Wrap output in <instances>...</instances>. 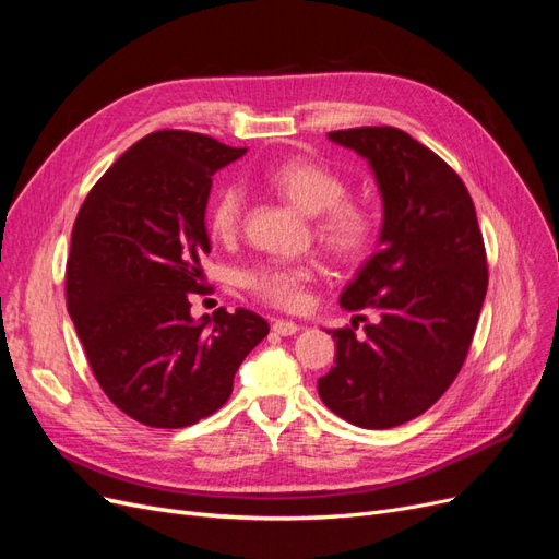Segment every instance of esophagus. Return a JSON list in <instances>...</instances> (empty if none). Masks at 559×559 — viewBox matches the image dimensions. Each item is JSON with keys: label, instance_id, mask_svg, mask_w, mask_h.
Segmentation results:
<instances>
[{"label": "esophagus", "instance_id": "obj_1", "mask_svg": "<svg viewBox=\"0 0 559 559\" xmlns=\"http://www.w3.org/2000/svg\"><path fill=\"white\" fill-rule=\"evenodd\" d=\"M273 331L277 335H296L300 331V324H296V321H284V319H275L273 321Z\"/></svg>", "mask_w": 559, "mask_h": 559}]
</instances>
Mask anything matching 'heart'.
I'll return each mask as SVG.
<instances>
[{
  "instance_id": "b5f03b06",
  "label": "heart",
  "mask_w": 559,
  "mask_h": 559,
  "mask_svg": "<svg viewBox=\"0 0 559 559\" xmlns=\"http://www.w3.org/2000/svg\"><path fill=\"white\" fill-rule=\"evenodd\" d=\"M267 183L296 205L314 214L319 245L335 259H357L376 235V212L366 200L347 195L343 175L314 158H286L265 173ZM247 195L240 183H226L210 202L207 224L218 240H233L242 228ZM314 277L310 265H259L245 275V286L259 300L282 310H298L308 300V284Z\"/></svg>"
}]
</instances>
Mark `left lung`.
<instances>
[{"label": "left lung", "mask_w": 559, "mask_h": 559, "mask_svg": "<svg viewBox=\"0 0 559 559\" xmlns=\"http://www.w3.org/2000/svg\"><path fill=\"white\" fill-rule=\"evenodd\" d=\"M329 140L373 167L384 218L380 249L341 296L378 319L329 331L335 366L317 392L337 417L392 429L429 411L460 373L487 294V257L464 181L399 128H352Z\"/></svg>", "instance_id": "8db88e82"}]
</instances>
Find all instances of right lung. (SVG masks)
Instances as JSON below:
<instances>
[{
	"label": "right lung",
	"instance_id": "right-lung-1",
	"mask_svg": "<svg viewBox=\"0 0 559 559\" xmlns=\"http://www.w3.org/2000/svg\"><path fill=\"white\" fill-rule=\"evenodd\" d=\"M245 151L189 130L151 132L79 210L67 310L103 392L146 427L181 429L216 413L270 331L242 308L195 321L189 302L210 253L212 177Z\"/></svg>",
	"mask_w": 559,
	"mask_h": 559
}]
</instances>
